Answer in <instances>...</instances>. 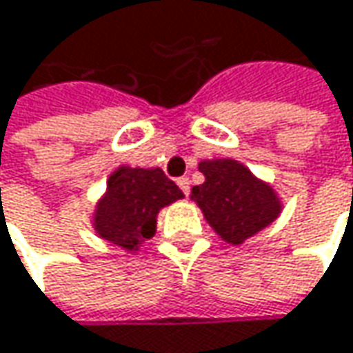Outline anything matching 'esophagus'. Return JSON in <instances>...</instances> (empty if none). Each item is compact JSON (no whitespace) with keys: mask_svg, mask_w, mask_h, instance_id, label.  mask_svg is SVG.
Returning <instances> with one entry per match:
<instances>
[{"mask_svg":"<svg viewBox=\"0 0 353 353\" xmlns=\"http://www.w3.org/2000/svg\"><path fill=\"white\" fill-rule=\"evenodd\" d=\"M177 185H179V190H181L185 196H190V179H188V177H179V179H177Z\"/></svg>","mask_w":353,"mask_h":353,"instance_id":"34e87169","label":"esophagus"}]
</instances>
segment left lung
<instances>
[{
	"mask_svg": "<svg viewBox=\"0 0 353 353\" xmlns=\"http://www.w3.org/2000/svg\"><path fill=\"white\" fill-rule=\"evenodd\" d=\"M198 170L204 183L192 188V200L224 242L239 246L281 216L283 198L274 185L254 176L239 159H202Z\"/></svg>",
	"mask_w": 353,
	"mask_h": 353,
	"instance_id": "8db88e82",
	"label": "left lung"
}]
</instances>
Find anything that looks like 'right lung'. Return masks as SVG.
<instances>
[{
    "label": "right lung",
    "instance_id": "right-lung-1",
    "mask_svg": "<svg viewBox=\"0 0 353 353\" xmlns=\"http://www.w3.org/2000/svg\"><path fill=\"white\" fill-rule=\"evenodd\" d=\"M181 198L183 192L161 168L119 165L90 212V226L99 239L137 252L155 234L159 212Z\"/></svg>",
    "mask_w": 353,
    "mask_h": 353
}]
</instances>
